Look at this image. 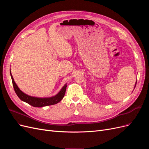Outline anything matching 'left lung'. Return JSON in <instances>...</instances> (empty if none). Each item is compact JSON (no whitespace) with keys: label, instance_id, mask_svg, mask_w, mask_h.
<instances>
[{"label":"left lung","instance_id":"1","mask_svg":"<svg viewBox=\"0 0 149 149\" xmlns=\"http://www.w3.org/2000/svg\"><path fill=\"white\" fill-rule=\"evenodd\" d=\"M136 83H137V82L136 83V84H135V87H136Z\"/></svg>","mask_w":149,"mask_h":149}]
</instances>
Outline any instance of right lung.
I'll return each mask as SVG.
<instances>
[{
	"label": "right lung",
	"mask_w": 149,
	"mask_h": 149,
	"mask_svg": "<svg viewBox=\"0 0 149 149\" xmlns=\"http://www.w3.org/2000/svg\"><path fill=\"white\" fill-rule=\"evenodd\" d=\"M10 73L11 76V78L12 81V84L13 88H14L15 92L17 94V96L19 97L22 101H23L26 103L29 104L30 105L32 106L33 107H41L43 106H50L53 105L59 102L63 98L67 85L66 84L64 86L62 89L60 90V91L56 95L49 97H33L27 95V94H25L24 93L22 92L21 90L17 86V85L15 83L14 80H13V76L11 74V71L10 70Z\"/></svg>",
	"instance_id": "obj_1"
}]
</instances>
